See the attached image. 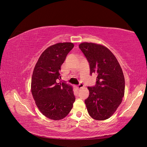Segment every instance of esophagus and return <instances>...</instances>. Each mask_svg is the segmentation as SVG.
Returning <instances> with one entry per match:
<instances>
[{
  "label": "esophagus",
  "mask_w": 147,
  "mask_h": 147,
  "mask_svg": "<svg viewBox=\"0 0 147 147\" xmlns=\"http://www.w3.org/2000/svg\"><path fill=\"white\" fill-rule=\"evenodd\" d=\"M84 86H83V83H80L78 85H77V88L78 89V90H79V89H81L82 88H83Z\"/></svg>",
  "instance_id": "34e87169"
}]
</instances>
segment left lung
Segmentation results:
<instances>
[{
    "mask_svg": "<svg viewBox=\"0 0 147 147\" xmlns=\"http://www.w3.org/2000/svg\"><path fill=\"white\" fill-rule=\"evenodd\" d=\"M79 48L89 63L90 75H97L95 86L88 87L90 95L84 102L89 115L94 119L109 118L121 104L125 81L116 57L105 47L82 43Z\"/></svg>",
    "mask_w": 147,
    "mask_h": 147,
    "instance_id": "8db88e82",
    "label": "left lung"
}]
</instances>
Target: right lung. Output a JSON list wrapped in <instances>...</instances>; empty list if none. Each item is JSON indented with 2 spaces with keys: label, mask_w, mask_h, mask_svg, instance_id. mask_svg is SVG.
Returning <instances> with one entry per match:
<instances>
[{
  "label": "right lung",
  "mask_w": 147,
  "mask_h": 147,
  "mask_svg": "<svg viewBox=\"0 0 147 147\" xmlns=\"http://www.w3.org/2000/svg\"><path fill=\"white\" fill-rule=\"evenodd\" d=\"M72 43H58L49 47L40 56L31 80V92L40 112L51 119L65 118L75 100L72 87L60 80L59 70Z\"/></svg>",
  "instance_id": "right-lung-1"
}]
</instances>
